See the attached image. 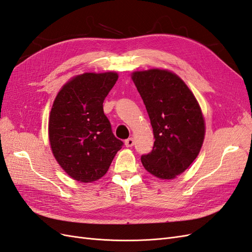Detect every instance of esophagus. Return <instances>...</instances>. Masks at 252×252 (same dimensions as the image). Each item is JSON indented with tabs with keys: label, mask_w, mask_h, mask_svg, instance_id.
Segmentation results:
<instances>
[{
	"label": "esophagus",
	"mask_w": 252,
	"mask_h": 252,
	"mask_svg": "<svg viewBox=\"0 0 252 252\" xmlns=\"http://www.w3.org/2000/svg\"><path fill=\"white\" fill-rule=\"evenodd\" d=\"M133 144H134V139L133 138H128L127 140H125L126 147H132Z\"/></svg>",
	"instance_id": "34e87169"
}]
</instances>
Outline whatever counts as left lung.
I'll return each instance as SVG.
<instances>
[{
	"label": "left lung",
	"mask_w": 252,
	"mask_h": 252,
	"mask_svg": "<svg viewBox=\"0 0 252 252\" xmlns=\"http://www.w3.org/2000/svg\"><path fill=\"white\" fill-rule=\"evenodd\" d=\"M146 106L155 144L141 161L155 177L171 180L184 172L201 150L205 122L200 105L183 80L164 69L132 73Z\"/></svg>",
	"instance_id": "1"
}]
</instances>
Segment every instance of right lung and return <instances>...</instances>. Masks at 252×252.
Returning a JSON list of instances; mask_svg holds the SVG:
<instances>
[{"label":"right lung","instance_id":"right-lung-1","mask_svg":"<svg viewBox=\"0 0 252 252\" xmlns=\"http://www.w3.org/2000/svg\"><path fill=\"white\" fill-rule=\"evenodd\" d=\"M119 78L116 72H86L59 91L49 117L52 154L65 172L82 183L107 172L123 146L111 130L103 102Z\"/></svg>","mask_w":252,"mask_h":252}]
</instances>
